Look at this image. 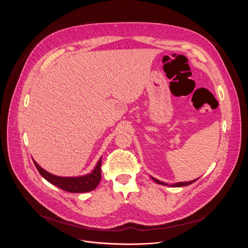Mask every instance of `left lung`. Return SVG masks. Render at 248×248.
Here are the masks:
<instances>
[{"label": "left lung", "mask_w": 248, "mask_h": 248, "mask_svg": "<svg viewBox=\"0 0 248 248\" xmlns=\"http://www.w3.org/2000/svg\"><path fill=\"white\" fill-rule=\"evenodd\" d=\"M150 176H151V175H150ZM151 179H152L156 184H158V185L167 186H171V187L186 186H189V185H191V184H193L194 182H196V181H197V179H196V180H193V181H190V182H181V183H176V184H172V185H168V184H166V183H163V182H161V181H159V180H157V179L153 178V176H151Z\"/></svg>", "instance_id": "left-lung-1"}]
</instances>
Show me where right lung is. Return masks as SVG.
I'll return each mask as SVG.
<instances>
[{"instance_id": "right-lung-1", "label": "right lung", "mask_w": 248, "mask_h": 248, "mask_svg": "<svg viewBox=\"0 0 248 248\" xmlns=\"http://www.w3.org/2000/svg\"><path fill=\"white\" fill-rule=\"evenodd\" d=\"M101 162L102 157L90 173L79 176H59L45 170L33 160L35 167L46 181L64 191L72 193L89 192L97 187L101 181Z\"/></svg>"}]
</instances>
